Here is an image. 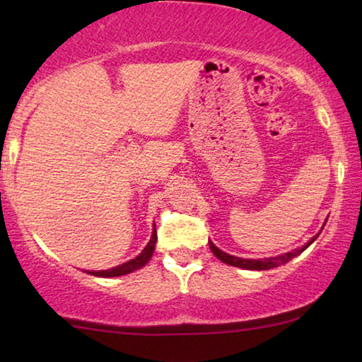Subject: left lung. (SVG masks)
I'll return each mask as SVG.
<instances>
[{
	"label": "left lung",
	"mask_w": 362,
	"mask_h": 362,
	"mask_svg": "<svg viewBox=\"0 0 362 362\" xmlns=\"http://www.w3.org/2000/svg\"><path fill=\"white\" fill-rule=\"evenodd\" d=\"M316 237H313L308 244L301 247L298 250H293V252H288V254H281L279 257H270V259H259V260H254V259H240V257H234V255H229L226 254V252H222L217 249V247L209 242V247L212 250V254H214L217 259L224 262L227 265H232V267H240V269H247V270H269V269H275V267H280L286 264V262H290L293 257H296L298 254H301L306 247L310 244H313V240Z\"/></svg>",
	"instance_id": "8db88e82"
}]
</instances>
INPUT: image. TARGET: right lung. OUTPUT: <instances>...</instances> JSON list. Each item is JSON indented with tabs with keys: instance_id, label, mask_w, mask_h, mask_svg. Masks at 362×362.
I'll return each instance as SVG.
<instances>
[{
	"instance_id": "right-lung-1",
	"label": "right lung",
	"mask_w": 362,
	"mask_h": 362,
	"mask_svg": "<svg viewBox=\"0 0 362 362\" xmlns=\"http://www.w3.org/2000/svg\"><path fill=\"white\" fill-rule=\"evenodd\" d=\"M156 227L153 229V234H151V239L148 242L145 249L141 250V254L135 257V259L125 262V264L118 265V267H113L110 270H98V272H87V274L90 275H95V276H120V275H127V274H132V272H135L138 269H141V267H145L148 264V260L151 259L153 252H155V245H156Z\"/></svg>"
}]
</instances>
